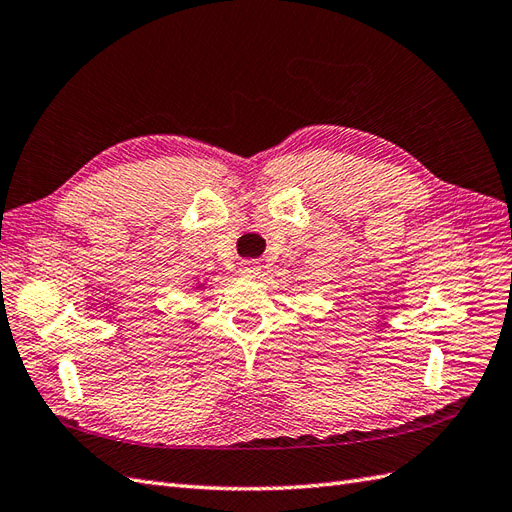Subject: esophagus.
<instances>
[{"mask_svg":"<svg viewBox=\"0 0 512 512\" xmlns=\"http://www.w3.org/2000/svg\"><path fill=\"white\" fill-rule=\"evenodd\" d=\"M239 271H241V276H245V278H254V276H258L260 267H258L256 260H243Z\"/></svg>","mask_w":512,"mask_h":512,"instance_id":"obj_1","label":"esophagus"}]
</instances>
